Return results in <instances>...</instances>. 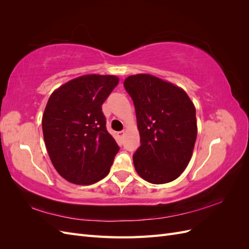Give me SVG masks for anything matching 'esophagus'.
<instances>
[{"label": "esophagus", "mask_w": 249, "mask_h": 249, "mask_svg": "<svg viewBox=\"0 0 249 249\" xmlns=\"http://www.w3.org/2000/svg\"><path fill=\"white\" fill-rule=\"evenodd\" d=\"M117 137H118V139L122 141L123 140V138H124V131H120V132H117Z\"/></svg>", "instance_id": "1"}]
</instances>
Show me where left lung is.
<instances>
[{
    "label": "left lung",
    "instance_id": "left-lung-1",
    "mask_svg": "<svg viewBox=\"0 0 249 249\" xmlns=\"http://www.w3.org/2000/svg\"><path fill=\"white\" fill-rule=\"evenodd\" d=\"M124 86L133 100L140 134L135 169L148 183L172 182L186 169L196 140L193 103L183 89L150 74L127 77Z\"/></svg>",
    "mask_w": 249,
    "mask_h": 249
}]
</instances>
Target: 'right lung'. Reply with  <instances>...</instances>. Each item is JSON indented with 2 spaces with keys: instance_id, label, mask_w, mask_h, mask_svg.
<instances>
[{
  "instance_id": "add662e5",
  "label": "right lung",
  "mask_w": 249,
  "mask_h": 249,
  "mask_svg": "<svg viewBox=\"0 0 249 249\" xmlns=\"http://www.w3.org/2000/svg\"><path fill=\"white\" fill-rule=\"evenodd\" d=\"M119 82L115 76L86 74L52 93L42 116L50 159L62 178L90 185L106 177L119 146L106 127L102 105Z\"/></svg>"
}]
</instances>
